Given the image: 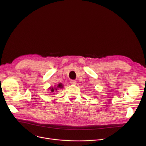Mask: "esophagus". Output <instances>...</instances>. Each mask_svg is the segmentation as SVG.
I'll list each match as a JSON object with an SVG mask.
<instances>
[{"label":"esophagus","mask_w":146,"mask_h":146,"mask_svg":"<svg viewBox=\"0 0 146 146\" xmlns=\"http://www.w3.org/2000/svg\"><path fill=\"white\" fill-rule=\"evenodd\" d=\"M70 83L72 84V85H76V81L75 80H70Z\"/></svg>","instance_id":"esophagus-1"}]
</instances>
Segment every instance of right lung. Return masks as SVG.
<instances>
[{"label":"right lung","mask_w":146,"mask_h":146,"mask_svg":"<svg viewBox=\"0 0 146 146\" xmlns=\"http://www.w3.org/2000/svg\"><path fill=\"white\" fill-rule=\"evenodd\" d=\"M62 87H63V86H62V85H61V83H60V84H58V86H57V88H50V89H51V91L52 92H53L54 91V90H57L58 88H62Z\"/></svg>","instance_id":"obj_1"}]
</instances>
